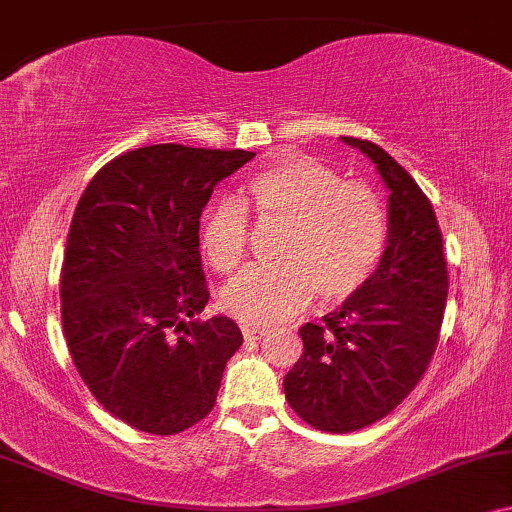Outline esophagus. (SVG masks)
Listing matches in <instances>:
<instances>
[{"label": "esophagus", "instance_id": "obj_1", "mask_svg": "<svg viewBox=\"0 0 512 512\" xmlns=\"http://www.w3.org/2000/svg\"><path fill=\"white\" fill-rule=\"evenodd\" d=\"M241 331H243V336L248 338V341H259V338L269 334V329H266V327L250 325V322H241Z\"/></svg>", "mask_w": 512, "mask_h": 512}]
</instances>
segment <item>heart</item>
<instances>
[{
	"label": "heart",
	"mask_w": 512,
	"mask_h": 512,
	"mask_svg": "<svg viewBox=\"0 0 512 512\" xmlns=\"http://www.w3.org/2000/svg\"><path fill=\"white\" fill-rule=\"evenodd\" d=\"M240 204L222 201L206 213L201 250L220 273L248 255L253 211L262 225H283L278 262L253 266L222 290V308L250 325L285 320L315 297L341 304L362 290L387 246V211L373 187L343 181L311 155L283 150L248 176Z\"/></svg>",
	"instance_id": "obj_1"
}]
</instances>
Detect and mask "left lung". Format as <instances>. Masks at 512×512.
I'll list each match as a JSON object with an SVG mask.
<instances>
[{"label": "left lung", "instance_id": "1", "mask_svg": "<svg viewBox=\"0 0 512 512\" xmlns=\"http://www.w3.org/2000/svg\"><path fill=\"white\" fill-rule=\"evenodd\" d=\"M343 141L376 164L390 190V229L369 283L318 325L299 327L304 352L283 380L294 413L329 434L383 420L415 390L448 301L443 236L427 194L376 143Z\"/></svg>", "mask_w": 512, "mask_h": 512}]
</instances>
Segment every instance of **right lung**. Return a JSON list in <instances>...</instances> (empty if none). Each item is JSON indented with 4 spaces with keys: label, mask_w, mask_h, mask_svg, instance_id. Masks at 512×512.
Listing matches in <instances>:
<instances>
[{
    "label": "right lung",
    "mask_w": 512,
    "mask_h": 512,
    "mask_svg": "<svg viewBox=\"0 0 512 512\" xmlns=\"http://www.w3.org/2000/svg\"><path fill=\"white\" fill-rule=\"evenodd\" d=\"M250 150L155 143L104 164L78 199L60 273L71 362L129 427L174 436L211 413L241 348L234 320H194L208 304L199 218Z\"/></svg>",
    "instance_id": "right-lung-1"
}]
</instances>
